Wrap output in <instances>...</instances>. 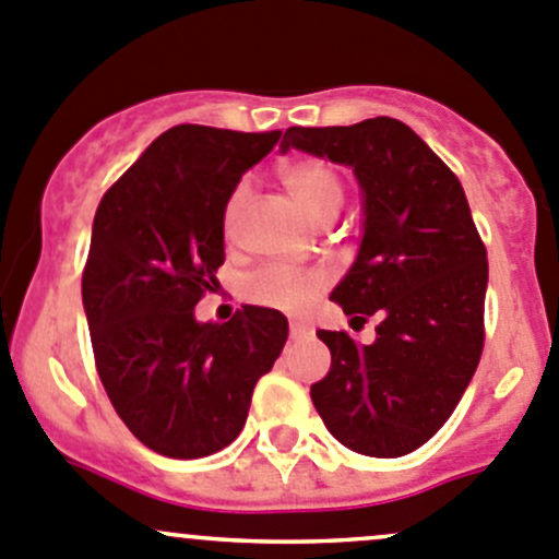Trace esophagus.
Segmentation results:
<instances>
[{"mask_svg":"<svg viewBox=\"0 0 559 559\" xmlns=\"http://www.w3.org/2000/svg\"><path fill=\"white\" fill-rule=\"evenodd\" d=\"M289 335H292V341H306V337L313 335V330L308 324H302V321H292Z\"/></svg>","mask_w":559,"mask_h":559,"instance_id":"34e87169","label":"esophagus"}]
</instances>
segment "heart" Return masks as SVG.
<instances>
[{
  "label": "heart",
  "instance_id": "1",
  "mask_svg": "<svg viewBox=\"0 0 559 559\" xmlns=\"http://www.w3.org/2000/svg\"><path fill=\"white\" fill-rule=\"evenodd\" d=\"M284 183L297 200V205L308 216L319 218L330 205H341L343 189L335 170L319 159H300L284 167ZM246 197V183L235 189L229 197L227 211H224V224L233 227L235 213ZM324 278L311 270H289V267H264L251 275L246 284V297L257 306L278 308V311H300L313 300L316 292L321 289Z\"/></svg>",
  "mask_w": 559,
  "mask_h": 559
}]
</instances>
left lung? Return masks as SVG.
<instances>
[{
  "instance_id": "8db88e82",
  "label": "left lung",
  "mask_w": 559,
  "mask_h": 559,
  "mask_svg": "<svg viewBox=\"0 0 559 559\" xmlns=\"http://www.w3.org/2000/svg\"><path fill=\"white\" fill-rule=\"evenodd\" d=\"M289 148L346 165L362 194V240L330 300L379 316L376 341L319 330L330 373L311 386L326 430L365 456L430 441L471 384L484 346L487 248L456 175L397 118L289 127Z\"/></svg>"
}]
</instances>
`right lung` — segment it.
<instances>
[{"mask_svg":"<svg viewBox=\"0 0 559 559\" xmlns=\"http://www.w3.org/2000/svg\"><path fill=\"white\" fill-rule=\"evenodd\" d=\"M275 132L180 123L140 154L94 216L83 311L112 408L140 443L197 460L240 436L289 321L243 306L224 324L194 306L224 264V211Z\"/></svg>","mask_w":559,"mask_h":559,"instance_id":"right-lung-1","label":"right lung"}]
</instances>
